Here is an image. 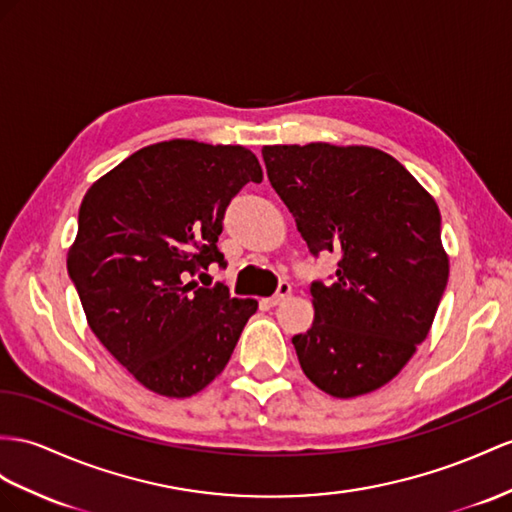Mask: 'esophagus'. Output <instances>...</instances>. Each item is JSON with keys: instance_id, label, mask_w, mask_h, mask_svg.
Masks as SVG:
<instances>
[{"instance_id": "34e87169", "label": "esophagus", "mask_w": 512, "mask_h": 512, "mask_svg": "<svg viewBox=\"0 0 512 512\" xmlns=\"http://www.w3.org/2000/svg\"><path fill=\"white\" fill-rule=\"evenodd\" d=\"M292 294V285L287 283V281H283V283H279V290H277V294L274 296H270V298H266L264 303L268 305V307H277V305H281L283 300Z\"/></svg>"}]
</instances>
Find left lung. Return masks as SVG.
Listing matches in <instances>:
<instances>
[{
    "label": "left lung",
    "mask_w": 512,
    "mask_h": 512,
    "mask_svg": "<svg viewBox=\"0 0 512 512\" xmlns=\"http://www.w3.org/2000/svg\"><path fill=\"white\" fill-rule=\"evenodd\" d=\"M261 155L311 255H342L337 279L309 290L316 318L292 339L300 368L333 398L387 385L428 337L448 283L435 199L365 144H272Z\"/></svg>",
    "instance_id": "left-lung-1"
}]
</instances>
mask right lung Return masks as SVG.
Returning <instances> with one entry per match:
<instances>
[{"label":"right lung","instance_id":"1","mask_svg":"<svg viewBox=\"0 0 512 512\" xmlns=\"http://www.w3.org/2000/svg\"><path fill=\"white\" fill-rule=\"evenodd\" d=\"M261 179L240 144L175 138L131 153L88 188L67 268L90 331L149 391L190 398L205 389L257 311L255 298L192 277L222 264L225 209Z\"/></svg>","mask_w":512,"mask_h":512}]
</instances>
